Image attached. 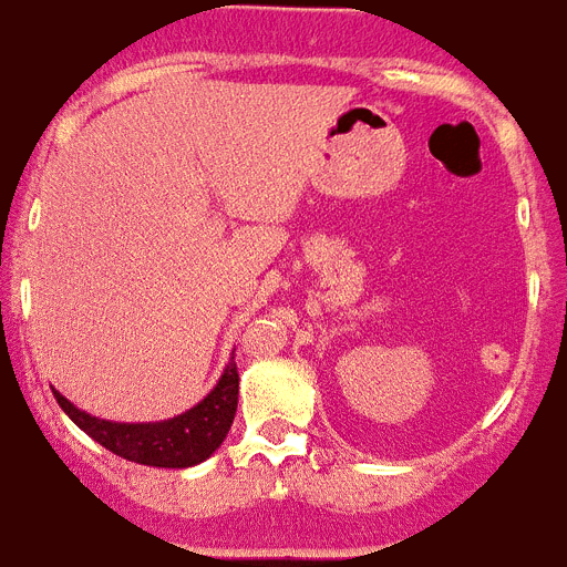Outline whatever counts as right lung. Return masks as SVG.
<instances>
[{"mask_svg":"<svg viewBox=\"0 0 567 567\" xmlns=\"http://www.w3.org/2000/svg\"><path fill=\"white\" fill-rule=\"evenodd\" d=\"M54 399L81 431H86L95 443L118 457L142 463V466L186 468L204 463L212 451L224 443L238 408V367L233 358L204 402L168 422H154V425L151 422L148 425L107 422V419H95L78 411L75 404L66 402L60 393H54Z\"/></svg>","mask_w":567,"mask_h":567,"instance_id":"right-lung-1","label":"right lung"}]
</instances>
